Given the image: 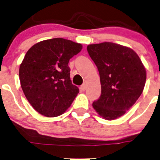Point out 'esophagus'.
<instances>
[{"label": "esophagus", "instance_id": "34e87169", "mask_svg": "<svg viewBox=\"0 0 160 160\" xmlns=\"http://www.w3.org/2000/svg\"><path fill=\"white\" fill-rule=\"evenodd\" d=\"M80 89H81L82 90H83V91H84V90H86V85H85L84 83H83V84H82L81 87H80Z\"/></svg>", "mask_w": 160, "mask_h": 160}]
</instances>
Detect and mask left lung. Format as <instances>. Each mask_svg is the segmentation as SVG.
<instances>
[{"label": "left lung", "instance_id": "8db88e82", "mask_svg": "<svg viewBox=\"0 0 160 160\" xmlns=\"http://www.w3.org/2000/svg\"><path fill=\"white\" fill-rule=\"evenodd\" d=\"M90 58L98 67L101 94L93 108L106 120L126 113L144 89L146 71L134 50L113 42L88 46Z\"/></svg>", "mask_w": 160, "mask_h": 160}]
</instances>
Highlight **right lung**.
<instances>
[{
	"mask_svg": "<svg viewBox=\"0 0 160 160\" xmlns=\"http://www.w3.org/2000/svg\"><path fill=\"white\" fill-rule=\"evenodd\" d=\"M82 45L62 38L44 40L28 50L19 68L21 87L35 111L46 117L63 114L79 93L69 61Z\"/></svg>",
	"mask_w": 160,
	"mask_h": 160,
	"instance_id": "right-lung-1",
	"label": "right lung"
}]
</instances>
